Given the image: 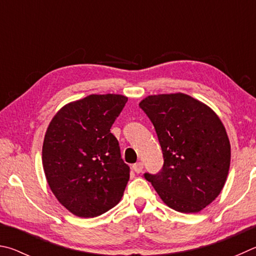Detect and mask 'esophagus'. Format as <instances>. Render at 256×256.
Returning a JSON list of instances; mask_svg holds the SVG:
<instances>
[{"instance_id": "esophagus-1", "label": "esophagus", "mask_w": 256, "mask_h": 256, "mask_svg": "<svg viewBox=\"0 0 256 256\" xmlns=\"http://www.w3.org/2000/svg\"><path fill=\"white\" fill-rule=\"evenodd\" d=\"M142 168H144V164H142V162H137L132 165V170L136 173H140L142 171Z\"/></svg>"}]
</instances>
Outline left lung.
<instances>
[{
  "instance_id": "left-lung-1",
  "label": "left lung",
  "mask_w": 256,
  "mask_h": 256,
  "mask_svg": "<svg viewBox=\"0 0 256 256\" xmlns=\"http://www.w3.org/2000/svg\"><path fill=\"white\" fill-rule=\"evenodd\" d=\"M140 106L154 124L164 164L145 173L163 202L176 212H199L217 198L230 165V144L212 109L184 93L158 94Z\"/></svg>"
}]
</instances>
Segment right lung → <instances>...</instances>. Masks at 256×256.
Segmentation results:
<instances>
[{"mask_svg": "<svg viewBox=\"0 0 256 256\" xmlns=\"http://www.w3.org/2000/svg\"><path fill=\"white\" fill-rule=\"evenodd\" d=\"M128 98L91 94L54 116L42 145V166L54 196L75 216L93 218L119 204L129 166L110 132Z\"/></svg>", "mask_w": 256, "mask_h": 256, "instance_id": "add662e5", "label": "right lung"}]
</instances>
